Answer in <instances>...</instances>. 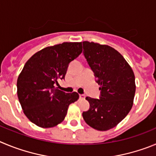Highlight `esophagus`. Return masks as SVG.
I'll use <instances>...</instances> for the list:
<instances>
[{"instance_id": "1", "label": "esophagus", "mask_w": 156, "mask_h": 156, "mask_svg": "<svg viewBox=\"0 0 156 156\" xmlns=\"http://www.w3.org/2000/svg\"><path fill=\"white\" fill-rule=\"evenodd\" d=\"M79 97L81 98V99H85V95H81V94H80V95H79Z\"/></svg>"}]
</instances>
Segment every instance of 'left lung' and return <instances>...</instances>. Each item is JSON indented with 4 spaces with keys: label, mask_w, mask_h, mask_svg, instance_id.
I'll return each instance as SVG.
<instances>
[{
    "label": "left lung",
    "mask_w": 156,
    "mask_h": 156,
    "mask_svg": "<svg viewBox=\"0 0 156 156\" xmlns=\"http://www.w3.org/2000/svg\"><path fill=\"white\" fill-rule=\"evenodd\" d=\"M83 54L100 87L99 99L86 97L90 108L83 112L87 124L98 130L116 127L131 109L135 94L132 68L117 50L107 45L84 41Z\"/></svg>",
    "instance_id": "8db88e82"
}]
</instances>
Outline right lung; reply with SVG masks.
<instances>
[{"mask_svg": "<svg viewBox=\"0 0 156 156\" xmlns=\"http://www.w3.org/2000/svg\"><path fill=\"white\" fill-rule=\"evenodd\" d=\"M82 52L81 43L47 47L28 60L17 80V94L27 118L38 127L57 126L65 118L68 106L79 98L55 87L64 79L68 64Z\"/></svg>", "mask_w": 156, "mask_h": 156, "instance_id": "obj_1", "label": "right lung"}]
</instances>
